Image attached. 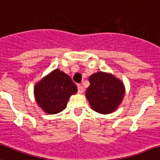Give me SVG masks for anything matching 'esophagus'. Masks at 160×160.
Here are the masks:
<instances>
[{
	"instance_id": "34e87169",
	"label": "esophagus",
	"mask_w": 160,
	"mask_h": 160,
	"mask_svg": "<svg viewBox=\"0 0 160 160\" xmlns=\"http://www.w3.org/2000/svg\"><path fill=\"white\" fill-rule=\"evenodd\" d=\"M78 92L79 93L83 92V87L82 86L81 84H78Z\"/></svg>"
}]
</instances>
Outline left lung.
Segmentation results:
<instances>
[{"instance_id":"obj_1","label":"left lung","mask_w":160,"mask_h":160,"mask_svg":"<svg viewBox=\"0 0 160 160\" xmlns=\"http://www.w3.org/2000/svg\"><path fill=\"white\" fill-rule=\"evenodd\" d=\"M86 97L94 111L102 114L114 112L125 95L123 83L112 74L98 72L89 78Z\"/></svg>"}]
</instances>
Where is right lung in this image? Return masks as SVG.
Segmentation results:
<instances>
[{
	"mask_svg": "<svg viewBox=\"0 0 160 160\" xmlns=\"http://www.w3.org/2000/svg\"><path fill=\"white\" fill-rule=\"evenodd\" d=\"M78 88L68 75L55 69L34 87V97L39 107L48 114H56L67 107L70 96Z\"/></svg>",
	"mask_w": 160,
	"mask_h": 160,
	"instance_id": "obj_1",
	"label": "right lung"
}]
</instances>
